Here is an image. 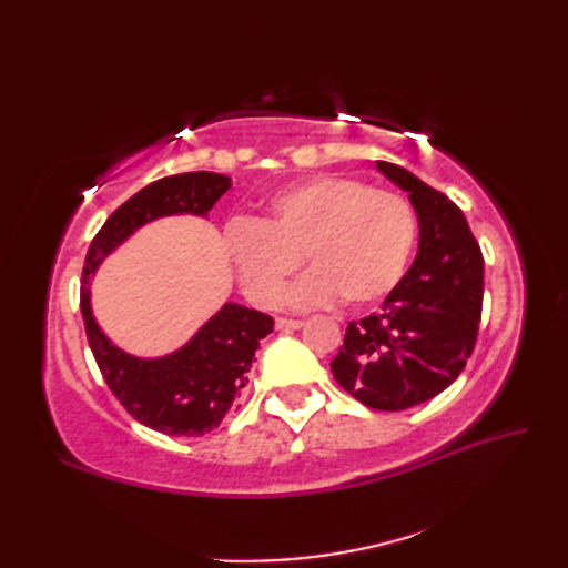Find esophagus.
<instances>
[{
  "label": "esophagus",
  "instance_id": "esophagus-1",
  "mask_svg": "<svg viewBox=\"0 0 568 568\" xmlns=\"http://www.w3.org/2000/svg\"><path fill=\"white\" fill-rule=\"evenodd\" d=\"M277 329H300L303 327V320H287V317H277L275 320Z\"/></svg>",
  "mask_w": 568,
  "mask_h": 568
}]
</instances>
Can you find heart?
Returning <instances> with one entry per match:
<instances>
[{"mask_svg": "<svg viewBox=\"0 0 568 568\" xmlns=\"http://www.w3.org/2000/svg\"><path fill=\"white\" fill-rule=\"evenodd\" d=\"M417 241L413 204L348 175H317L268 200L258 222L236 220L224 244L244 293L273 305L300 256L312 263L285 293L293 307L368 305L400 283Z\"/></svg>", "mask_w": 568, "mask_h": 568, "instance_id": "1", "label": "heart"}]
</instances>
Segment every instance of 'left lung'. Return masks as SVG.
<instances>
[{
    "mask_svg": "<svg viewBox=\"0 0 568 568\" xmlns=\"http://www.w3.org/2000/svg\"><path fill=\"white\" fill-rule=\"evenodd\" d=\"M409 192L419 248L378 312L348 322L332 361L336 383L366 407L397 413L432 400L474 354L484 307V253L464 212L405 168L376 161Z\"/></svg>",
    "mask_w": 568,
    "mask_h": 568,
    "instance_id": "left-lung-1",
    "label": "left lung"
}]
</instances>
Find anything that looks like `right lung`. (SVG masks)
<instances>
[{"mask_svg": "<svg viewBox=\"0 0 568 568\" xmlns=\"http://www.w3.org/2000/svg\"><path fill=\"white\" fill-rule=\"evenodd\" d=\"M229 187L232 180L210 171L155 180L110 214L84 258L80 310L102 378L131 417L163 434L200 437L220 427L248 383L253 354L263 336L273 332V317L226 303L183 348L161 358H136L116 348L98 327L88 283L98 265L139 226L168 214L204 216Z\"/></svg>", "mask_w": 568, "mask_h": 568, "instance_id": "1", "label": "right lung"}]
</instances>
